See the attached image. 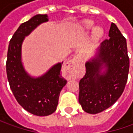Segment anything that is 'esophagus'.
<instances>
[{"label": "esophagus", "mask_w": 133, "mask_h": 133, "mask_svg": "<svg viewBox=\"0 0 133 133\" xmlns=\"http://www.w3.org/2000/svg\"><path fill=\"white\" fill-rule=\"evenodd\" d=\"M80 60H81V58L79 56L75 55L65 64V68L68 71V72L71 76H73L76 73L77 68L80 64Z\"/></svg>", "instance_id": "34e87169"}]
</instances>
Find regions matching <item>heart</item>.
Segmentation results:
<instances>
[{
  "instance_id": "1",
  "label": "heart",
  "mask_w": 133,
  "mask_h": 133,
  "mask_svg": "<svg viewBox=\"0 0 133 133\" xmlns=\"http://www.w3.org/2000/svg\"><path fill=\"white\" fill-rule=\"evenodd\" d=\"M94 26V22L91 20H85L82 23H81L79 28L81 30H89ZM104 33V30L101 27H97L95 29L94 32H93V38L95 40H98V39L103 35Z\"/></svg>"
}]
</instances>
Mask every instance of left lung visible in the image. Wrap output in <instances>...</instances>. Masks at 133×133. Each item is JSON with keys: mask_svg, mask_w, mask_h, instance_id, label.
<instances>
[{"mask_svg": "<svg viewBox=\"0 0 133 133\" xmlns=\"http://www.w3.org/2000/svg\"><path fill=\"white\" fill-rule=\"evenodd\" d=\"M109 37L86 62V74L80 80L78 101L89 114L99 113L115 104L127 81L130 59L127 41L113 23Z\"/></svg>", "mask_w": 133, "mask_h": 133, "instance_id": "left-lung-1", "label": "left lung"}]
</instances>
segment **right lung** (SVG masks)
<instances>
[{
	"label": "right lung",
	"instance_id": "1",
	"mask_svg": "<svg viewBox=\"0 0 133 133\" xmlns=\"http://www.w3.org/2000/svg\"><path fill=\"white\" fill-rule=\"evenodd\" d=\"M48 21L47 15L38 14L21 23L9 41L7 52L6 74L13 95L24 110L38 116L51 115L56 110L60 92L66 84L61 75L63 61L37 78L29 75L22 63L21 47L25 37Z\"/></svg>",
	"mask_w": 133,
	"mask_h": 133
}]
</instances>
